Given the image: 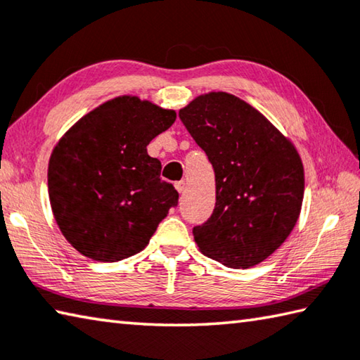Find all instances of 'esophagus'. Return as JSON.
Masks as SVG:
<instances>
[{"mask_svg": "<svg viewBox=\"0 0 360 360\" xmlns=\"http://www.w3.org/2000/svg\"><path fill=\"white\" fill-rule=\"evenodd\" d=\"M174 187H176V191H178L179 193H182V192L186 191L187 182L186 181H178V182H174Z\"/></svg>", "mask_w": 360, "mask_h": 360, "instance_id": "obj_1", "label": "esophagus"}]
</instances>
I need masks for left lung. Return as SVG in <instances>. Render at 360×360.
Listing matches in <instances>:
<instances>
[{"instance_id": "left-lung-1", "label": "left lung", "mask_w": 360, "mask_h": 360, "mask_svg": "<svg viewBox=\"0 0 360 360\" xmlns=\"http://www.w3.org/2000/svg\"><path fill=\"white\" fill-rule=\"evenodd\" d=\"M179 117L215 173V207L193 228L200 252L228 267L264 261L290 236L304 198L292 143L239 97L201 94Z\"/></svg>"}]
</instances>
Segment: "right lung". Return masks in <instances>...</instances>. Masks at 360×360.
<instances>
[{
  "label": "right lung",
  "instance_id": "1",
  "mask_svg": "<svg viewBox=\"0 0 360 360\" xmlns=\"http://www.w3.org/2000/svg\"><path fill=\"white\" fill-rule=\"evenodd\" d=\"M176 121L174 110L120 96L78 120L49 162V197L63 236L91 259L141 252L178 205L146 146Z\"/></svg>",
  "mask_w": 360,
  "mask_h": 360
}]
</instances>
